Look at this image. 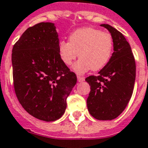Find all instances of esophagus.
Segmentation results:
<instances>
[{
    "label": "esophagus",
    "mask_w": 148,
    "mask_h": 148,
    "mask_svg": "<svg viewBox=\"0 0 148 148\" xmlns=\"http://www.w3.org/2000/svg\"><path fill=\"white\" fill-rule=\"evenodd\" d=\"M77 79L79 82H83L85 80V78L82 77V76H80V75H77Z\"/></svg>",
    "instance_id": "1"
}]
</instances>
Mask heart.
<instances>
[{
	"instance_id": "heart-1",
	"label": "heart",
	"mask_w": 148,
	"mask_h": 148,
	"mask_svg": "<svg viewBox=\"0 0 148 148\" xmlns=\"http://www.w3.org/2000/svg\"><path fill=\"white\" fill-rule=\"evenodd\" d=\"M113 51L110 34L92 27L79 28L69 35V42L62 40L58 44L59 57L66 66L72 65L78 56L80 57L73 66L77 73L103 69L110 61Z\"/></svg>"
}]
</instances>
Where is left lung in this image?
<instances>
[{
	"mask_svg": "<svg viewBox=\"0 0 148 148\" xmlns=\"http://www.w3.org/2000/svg\"><path fill=\"white\" fill-rule=\"evenodd\" d=\"M110 32L113 53L98 75L86 78L90 86L87 108L99 121H111L120 116L132 97L136 77V63L130 44L123 34L106 24L101 25Z\"/></svg>",
	"mask_w": 148,
	"mask_h": 148,
	"instance_id": "left-lung-1",
	"label": "left lung"
}]
</instances>
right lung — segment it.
Listing matches in <instances>:
<instances>
[{
  "instance_id": "add662e5",
  "label": "right lung",
  "mask_w": 148,
  "mask_h": 148,
  "mask_svg": "<svg viewBox=\"0 0 148 148\" xmlns=\"http://www.w3.org/2000/svg\"><path fill=\"white\" fill-rule=\"evenodd\" d=\"M53 23L41 22L23 33L12 49L16 97L30 115L55 121L63 115L66 99L77 82L58 51Z\"/></svg>"
}]
</instances>
